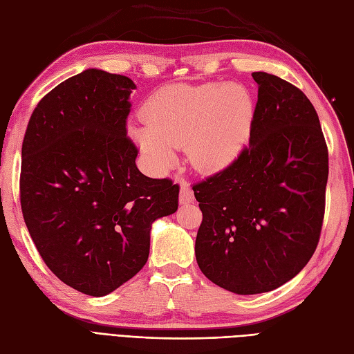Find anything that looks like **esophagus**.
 <instances>
[{"label":"esophagus","instance_id":"esophagus-1","mask_svg":"<svg viewBox=\"0 0 354 354\" xmlns=\"http://www.w3.org/2000/svg\"><path fill=\"white\" fill-rule=\"evenodd\" d=\"M195 196H194V190H192L190 185L187 181H181L180 183V203L181 205H186V203L194 202Z\"/></svg>","mask_w":354,"mask_h":354}]
</instances>
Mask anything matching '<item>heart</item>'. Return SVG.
Listing matches in <instances>:
<instances>
[{
    "label": "heart",
    "instance_id": "b5f03b06",
    "mask_svg": "<svg viewBox=\"0 0 354 354\" xmlns=\"http://www.w3.org/2000/svg\"><path fill=\"white\" fill-rule=\"evenodd\" d=\"M142 125L130 133L158 167L174 159L173 147L186 149L190 164L216 173L236 160L248 145L254 102L241 84L169 85L147 99Z\"/></svg>",
    "mask_w": 354,
    "mask_h": 354
}]
</instances>
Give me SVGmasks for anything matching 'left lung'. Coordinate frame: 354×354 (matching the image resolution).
Listing matches in <instances>:
<instances>
[{"label": "left lung", "instance_id": "8db88e82", "mask_svg": "<svg viewBox=\"0 0 354 354\" xmlns=\"http://www.w3.org/2000/svg\"><path fill=\"white\" fill-rule=\"evenodd\" d=\"M259 100L250 146L194 185L202 211L196 261L211 282L239 295L269 292L312 259L322 230L328 147L307 95L254 72Z\"/></svg>", "mask_w": 354, "mask_h": 354}]
</instances>
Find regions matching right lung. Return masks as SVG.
I'll return each instance as SVG.
<instances>
[{
  "label": "right lung",
  "mask_w": 354,
  "mask_h": 354,
  "mask_svg": "<svg viewBox=\"0 0 354 354\" xmlns=\"http://www.w3.org/2000/svg\"><path fill=\"white\" fill-rule=\"evenodd\" d=\"M124 75L87 69L41 99L22 145L20 203L32 241L62 282L91 297L142 270L152 223L178 208V185L136 165Z\"/></svg>",
  "instance_id": "add662e5"
}]
</instances>
